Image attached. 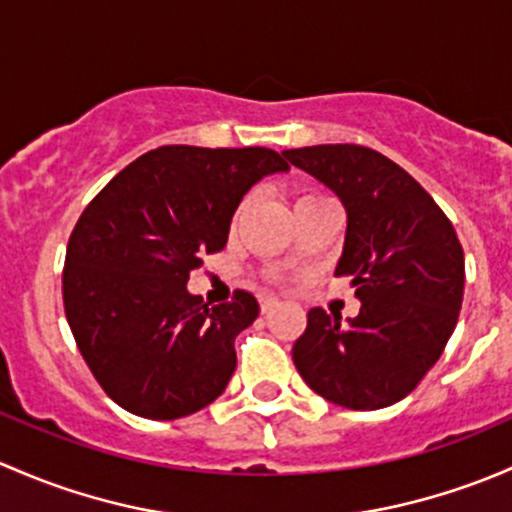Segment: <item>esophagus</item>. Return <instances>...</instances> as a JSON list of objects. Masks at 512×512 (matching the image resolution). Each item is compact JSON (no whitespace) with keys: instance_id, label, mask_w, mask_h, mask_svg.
Instances as JSON below:
<instances>
[{"instance_id":"1","label":"esophagus","mask_w":512,"mask_h":512,"mask_svg":"<svg viewBox=\"0 0 512 512\" xmlns=\"http://www.w3.org/2000/svg\"><path fill=\"white\" fill-rule=\"evenodd\" d=\"M278 305V298H271V295H263L261 298V313H271Z\"/></svg>"}]
</instances>
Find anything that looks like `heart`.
I'll return each mask as SVG.
<instances>
[{
    "label": "heart",
    "mask_w": 512,
    "mask_h": 512,
    "mask_svg": "<svg viewBox=\"0 0 512 512\" xmlns=\"http://www.w3.org/2000/svg\"><path fill=\"white\" fill-rule=\"evenodd\" d=\"M313 197H320V194H303V197H300L298 202H303V199H313Z\"/></svg>",
    "instance_id": "1"
}]
</instances>
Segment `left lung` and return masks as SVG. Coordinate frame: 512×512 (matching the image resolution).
I'll list each match as a JSON object with an SVG mask.
<instances>
[{"mask_svg": "<svg viewBox=\"0 0 512 512\" xmlns=\"http://www.w3.org/2000/svg\"><path fill=\"white\" fill-rule=\"evenodd\" d=\"M333 189L347 212L337 276H352L357 318L308 310L295 370L315 394L357 412L407 397L436 365L463 300V249L431 194L397 162L362 145L283 152Z\"/></svg>", "mask_w": 512, "mask_h": 512, "instance_id": "8db88e82", "label": "left lung"}]
</instances>
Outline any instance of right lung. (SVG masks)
Masks as SVG:
<instances>
[{
	"mask_svg": "<svg viewBox=\"0 0 512 512\" xmlns=\"http://www.w3.org/2000/svg\"><path fill=\"white\" fill-rule=\"evenodd\" d=\"M268 147L165 145L118 172L68 239L63 308L83 360L118 407L170 421L212 404L236 370L234 340L258 315L251 293L209 308L187 291L229 239L251 187L286 172Z\"/></svg>",
	"mask_w": 512,
	"mask_h": 512,
	"instance_id": "1",
	"label": "right lung"
}]
</instances>
